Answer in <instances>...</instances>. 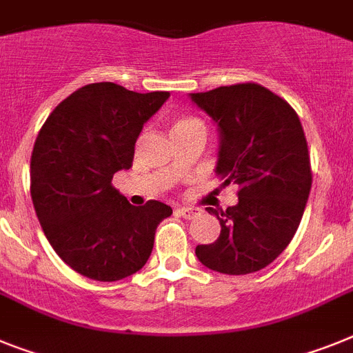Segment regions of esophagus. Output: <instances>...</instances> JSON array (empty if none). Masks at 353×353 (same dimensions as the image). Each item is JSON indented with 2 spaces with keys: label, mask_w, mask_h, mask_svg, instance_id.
Masks as SVG:
<instances>
[{
  "label": "esophagus",
  "mask_w": 353,
  "mask_h": 353,
  "mask_svg": "<svg viewBox=\"0 0 353 353\" xmlns=\"http://www.w3.org/2000/svg\"><path fill=\"white\" fill-rule=\"evenodd\" d=\"M176 212L185 219H194L195 215L199 213V210H197V208H185V206H177Z\"/></svg>",
  "instance_id": "esophagus-1"
}]
</instances>
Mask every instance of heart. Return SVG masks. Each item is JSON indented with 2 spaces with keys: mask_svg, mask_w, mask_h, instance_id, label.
I'll return each instance as SVG.
<instances>
[{
  "mask_svg": "<svg viewBox=\"0 0 353 353\" xmlns=\"http://www.w3.org/2000/svg\"><path fill=\"white\" fill-rule=\"evenodd\" d=\"M195 125H203V123H201L197 118H190V117L177 118V120H174V123H172L170 132L185 131V129H190V127H195Z\"/></svg>",
  "mask_w": 353,
  "mask_h": 353,
  "instance_id": "heart-1",
  "label": "heart"
}]
</instances>
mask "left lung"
<instances>
[{
	"label": "left lung",
	"instance_id": "1",
	"mask_svg": "<svg viewBox=\"0 0 353 353\" xmlns=\"http://www.w3.org/2000/svg\"><path fill=\"white\" fill-rule=\"evenodd\" d=\"M192 102L219 127L217 172L222 186H239V203L217 215L221 235L195 248L203 265L250 274L276 259L292 241L312 186L310 156L294 109L254 82L192 93Z\"/></svg>",
	"mask_w": 353,
	"mask_h": 353
}]
</instances>
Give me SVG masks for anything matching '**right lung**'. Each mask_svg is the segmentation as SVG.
I'll return each mask as SVG.
<instances>
[{"instance_id": "right-lung-1", "label": "right lung", "mask_w": 353, "mask_h": 353, "mask_svg": "<svg viewBox=\"0 0 353 353\" xmlns=\"http://www.w3.org/2000/svg\"><path fill=\"white\" fill-rule=\"evenodd\" d=\"M170 97L136 93L112 82L88 84L50 112L30 159V194L55 253L82 276L117 282L140 271L154 233L172 208L132 206L112 186L129 170L143 123Z\"/></svg>"}]
</instances>
